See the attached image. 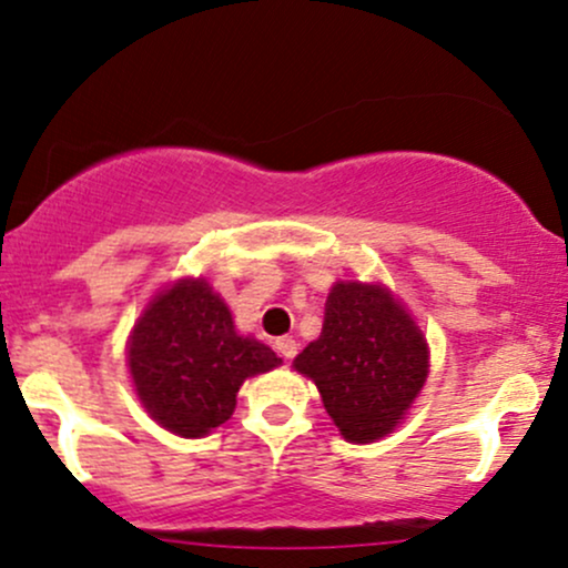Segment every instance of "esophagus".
<instances>
[{"mask_svg":"<svg viewBox=\"0 0 568 568\" xmlns=\"http://www.w3.org/2000/svg\"><path fill=\"white\" fill-rule=\"evenodd\" d=\"M275 349L285 357V361H291V357H296L298 344H296V338H293V336H283V338H277V342H275Z\"/></svg>","mask_w":568,"mask_h":568,"instance_id":"34e87169","label":"esophagus"}]
</instances>
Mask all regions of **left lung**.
Wrapping results in <instances>:
<instances>
[{"label":"left lung","mask_w":568,"mask_h":568,"mask_svg":"<svg viewBox=\"0 0 568 568\" xmlns=\"http://www.w3.org/2000/svg\"><path fill=\"white\" fill-rule=\"evenodd\" d=\"M293 368L317 384L344 440L374 443L406 419L427 382L429 349L393 291L349 280L331 288L323 334Z\"/></svg>","instance_id":"left-lung-1"}]
</instances>
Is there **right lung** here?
Wrapping results in <instances>:
<instances>
[{"label": "right lung", "mask_w": 568, "mask_h": 568, "mask_svg": "<svg viewBox=\"0 0 568 568\" xmlns=\"http://www.w3.org/2000/svg\"><path fill=\"white\" fill-rule=\"evenodd\" d=\"M253 336L237 334L230 306L202 277H184L149 302L128 342L141 406L181 438L224 425L247 376L280 366Z\"/></svg>", "instance_id": "obj_1"}]
</instances>
